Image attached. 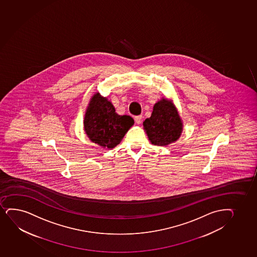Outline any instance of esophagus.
<instances>
[{
    "instance_id": "1",
    "label": "esophagus",
    "mask_w": 257,
    "mask_h": 257,
    "mask_svg": "<svg viewBox=\"0 0 257 257\" xmlns=\"http://www.w3.org/2000/svg\"><path fill=\"white\" fill-rule=\"evenodd\" d=\"M142 115H136V117H135V121H136V123H141L142 122Z\"/></svg>"
}]
</instances>
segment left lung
<instances>
[{
  "label": "left lung",
  "mask_w": 257,
  "mask_h": 257,
  "mask_svg": "<svg viewBox=\"0 0 257 257\" xmlns=\"http://www.w3.org/2000/svg\"><path fill=\"white\" fill-rule=\"evenodd\" d=\"M143 126L151 143L162 147L177 142L183 131L177 109L166 98L154 104L152 115L145 120Z\"/></svg>",
  "instance_id": "left-lung-1"
}]
</instances>
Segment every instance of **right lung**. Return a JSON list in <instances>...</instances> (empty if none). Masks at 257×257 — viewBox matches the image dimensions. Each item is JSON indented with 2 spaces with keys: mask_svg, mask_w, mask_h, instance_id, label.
I'll list each match as a JSON object with an SVG mask.
<instances>
[{
  "mask_svg": "<svg viewBox=\"0 0 257 257\" xmlns=\"http://www.w3.org/2000/svg\"><path fill=\"white\" fill-rule=\"evenodd\" d=\"M133 124V118L116 114L111 102L98 92L91 98L84 118V128L89 139L109 149L121 142Z\"/></svg>",
  "mask_w": 257,
  "mask_h": 257,
  "instance_id": "right-lung-1",
  "label": "right lung"
}]
</instances>
